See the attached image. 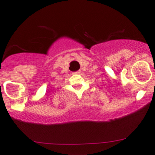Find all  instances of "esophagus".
I'll return each instance as SVG.
<instances>
[{
	"label": "esophagus",
	"mask_w": 155,
	"mask_h": 155,
	"mask_svg": "<svg viewBox=\"0 0 155 155\" xmlns=\"http://www.w3.org/2000/svg\"><path fill=\"white\" fill-rule=\"evenodd\" d=\"M75 74H81V71H79L75 72Z\"/></svg>",
	"instance_id": "1"
}]
</instances>
